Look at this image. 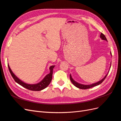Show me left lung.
I'll return each mask as SVG.
<instances>
[{"label":"left lung","instance_id":"obj_1","mask_svg":"<svg viewBox=\"0 0 121 121\" xmlns=\"http://www.w3.org/2000/svg\"><path fill=\"white\" fill-rule=\"evenodd\" d=\"M100 37V38H101V39L104 40H106V41H107V38H106L105 36H104V34H102V33H101ZM111 56H112V53H111ZM111 66H110V67H109V68H111ZM109 70L108 71V72H109ZM108 74L105 76L104 77L103 79H101V80H100V81H98V82H96V83H93V84H90V85H84V84H80V83H78V82H76V81H75V80L72 78V76H71V74H70V75H69V77H70L71 81L72 82V83L73 84V85H74L75 86H76V87L78 88H79V89H87L93 87H94V86H97V85H99V84H100L102 82H103V81H104V79H105V78L107 77V75H108Z\"/></svg>","mask_w":121,"mask_h":121}]
</instances>
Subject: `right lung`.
Returning a JSON list of instances; mask_svg holds the SVG:
<instances>
[{
    "label": "right lung",
    "mask_w": 121,
    "mask_h": 121,
    "mask_svg": "<svg viewBox=\"0 0 121 121\" xmlns=\"http://www.w3.org/2000/svg\"><path fill=\"white\" fill-rule=\"evenodd\" d=\"M55 65H52L49 68L50 69V73L48 74H47L45 76V77L40 82L34 84H30L26 83L22 81L21 80L18 78L14 74V73L12 72V69H10L9 65L8 64V67L9 71L11 75H12L13 78L14 80L17 83L20 84V85L23 86V87L27 89H29L32 91H40L44 89H45L47 86L49 85V84L52 81V73H53V69Z\"/></svg>",
    "instance_id": "obj_1"
}]
</instances>
